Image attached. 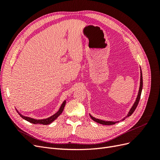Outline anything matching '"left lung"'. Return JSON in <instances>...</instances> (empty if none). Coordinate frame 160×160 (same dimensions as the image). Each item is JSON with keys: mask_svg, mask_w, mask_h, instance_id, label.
Masks as SVG:
<instances>
[{"mask_svg": "<svg viewBox=\"0 0 160 160\" xmlns=\"http://www.w3.org/2000/svg\"><path fill=\"white\" fill-rule=\"evenodd\" d=\"M142 88H143V77H142V70H141V76H140V86H139V92H138V97H137V99L136 100H135V103L133 104V105L132 106V108H131V109L129 110V113L128 114V115L125 117V118H126L127 117H129V116L132 115V113L134 112V111L135 110V109H136L137 106L139 103V99H140V98H141V94H142ZM90 117L91 118L93 119L94 122H97V123H99L100 124H102V125H113L116 123L118 122H107V121H103V120H101V119H96L95 118H93V116H91L90 115ZM123 119L122 120H124L125 119Z\"/></svg>", "mask_w": 160, "mask_h": 160, "instance_id": "left-lung-1", "label": "left lung"}]
</instances>
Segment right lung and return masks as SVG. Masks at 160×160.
Instances as JSON below:
<instances>
[{"instance_id":"right-lung-1","label":"right lung","mask_w":160,"mask_h":160,"mask_svg":"<svg viewBox=\"0 0 160 160\" xmlns=\"http://www.w3.org/2000/svg\"><path fill=\"white\" fill-rule=\"evenodd\" d=\"M65 103H66V101H64L63 103H62L61 106L59 108V110L57 111V112L56 113H55L53 115L51 116L50 118H47V119H32V118H28V117H25V116H23L22 115H21L20 113L18 112L17 111V113L20 115L21 117L24 119L27 120V122H30V123H32L33 124H42V125H48V124H50L53 121L55 120L62 113V111H63L64 109V108H65Z\"/></svg>"}]
</instances>
